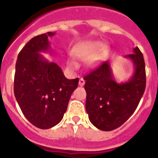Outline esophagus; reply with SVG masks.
I'll use <instances>...</instances> for the list:
<instances>
[{
    "mask_svg": "<svg viewBox=\"0 0 158 158\" xmlns=\"http://www.w3.org/2000/svg\"><path fill=\"white\" fill-rule=\"evenodd\" d=\"M85 81L83 78H80V80H79V85L83 86L85 85Z\"/></svg>",
    "mask_w": 158,
    "mask_h": 158,
    "instance_id": "34e87169",
    "label": "esophagus"
}]
</instances>
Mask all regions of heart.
Here are the masks:
<instances>
[{
    "label": "heart",
    "instance_id": "1",
    "mask_svg": "<svg viewBox=\"0 0 158 158\" xmlns=\"http://www.w3.org/2000/svg\"><path fill=\"white\" fill-rule=\"evenodd\" d=\"M106 48H107L106 46L104 45L102 42L98 41V40H93V41H87L81 43L80 45L75 49L74 53L75 55L82 61L91 59L89 63L91 65H94L106 51ZM97 52H98V54L97 53ZM96 53L98 54L96 55ZM69 64L73 66L76 65V64L73 62H70Z\"/></svg>",
    "mask_w": 158,
    "mask_h": 158
}]
</instances>
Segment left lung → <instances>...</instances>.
<instances>
[{
	"label": "left lung",
	"mask_w": 158,
	"mask_h": 158,
	"mask_svg": "<svg viewBox=\"0 0 158 158\" xmlns=\"http://www.w3.org/2000/svg\"><path fill=\"white\" fill-rule=\"evenodd\" d=\"M124 58L134 65L133 74L127 81H116L108 61L84 77L86 111L90 122L101 131H112L126 122L136 110L146 89L145 62L139 47Z\"/></svg>",
	"instance_id": "1"
}]
</instances>
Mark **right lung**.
<instances>
[{
    "label": "right lung",
    "instance_id": "1",
    "mask_svg": "<svg viewBox=\"0 0 158 158\" xmlns=\"http://www.w3.org/2000/svg\"><path fill=\"white\" fill-rule=\"evenodd\" d=\"M47 32L32 38L18 54L14 94L22 112L36 127L49 129L61 122L69 99L78 85V78L69 80L58 64L40 53L51 51Z\"/></svg>",
    "mask_w": 158,
    "mask_h": 158
}]
</instances>
